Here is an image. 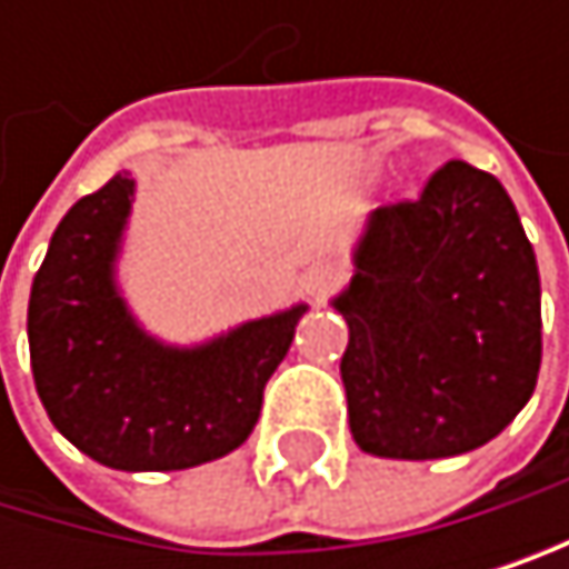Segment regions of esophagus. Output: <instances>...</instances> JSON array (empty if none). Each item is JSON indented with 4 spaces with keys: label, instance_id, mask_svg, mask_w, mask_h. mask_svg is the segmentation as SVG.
<instances>
[{
    "label": "esophagus",
    "instance_id": "obj_1",
    "mask_svg": "<svg viewBox=\"0 0 569 569\" xmlns=\"http://www.w3.org/2000/svg\"><path fill=\"white\" fill-rule=\"evenodd\" d=\"M338 287V269L331 262H313L303 276H300V290L310 297V300H323Z\"/></svg>",
    "mask_w": 569,
    "mask_h": 569
}]
</instances>
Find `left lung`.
Instances as JSON below:
<instances>
[{
	"mask_svg": "<svg viewBox=\"0 0 569 569\" xmlns=\"http://www.w3.org/2000/svg\"><path fill=\"white\" fill-rule=\"evenodd\" d=\"M335 310L348 320L341 379L365 453H468L536 389V252L506 187L465 160L443 163L420 201L371 211Z\"/></svg>",
	"mask_w": 569,
	"mask_h": 569,
	"instance_id": "left-lung-1",
	"label": "left lung"
}]
</instances>
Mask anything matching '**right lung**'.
<instances>
[{
  "mask_svg": "<svg viewBox=\"0 0 569 569\" xmlns=\"http://www.w3.org/2000/svg\"><path fill=\"white\" fill-rule=\"evenodd\" d=\"M116 173L57 224L30 290V365L50 423L116 471H183L242 447L303 303L173 348L149 338L116 287L132 208Z\"/></svg>",
  "mask_w": 569,
  "mask_h": 569,
  "instance_id": "add662e5",
  "label": "right lung"
}]
</instances>
